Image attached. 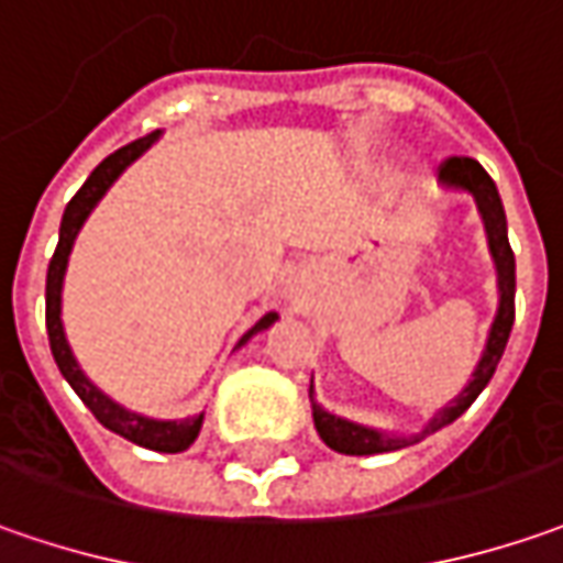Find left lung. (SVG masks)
Returning a JSON list of instances; mask_svg holds the SVG:
<instances>
[{
    "label": "left lung",
    "mask_w": 563,
    "mask_h": 563,
    "mask_svg": "<svg viewBox=\"0 0 563 563\" xmlns=\"http://www.w3.org/2000/svg\"><path fill=\"white\" fill-rule=\"evenodd\" d=\"M439 180L449 186H457V189H467L474 192L476 205H479V214H483V223H486V233H489V249H493L495 267H498V314H495L493 330H489V340H486V352L476 364L474 379L464 386V393L449 401L442 411L433 415V420L411 439L401 437H383L377 430H367V427H358L352 420H342L336 415H327L320 405H314V427H318L320 439L333 449V452H342V455H379V452H396V449H405L411 442H420L423 437L442 430L445 423H452L457 417L464 415L474 398L483 393V386L493 379L498 361L505 355V345H508V336H511L514 327V252L511 243H508V221H505V208H501V199H498V189H495L493 177L483 170V165L476 158H467V155H452L445 158L442 167H439Z\"/></svg>",
    "instance_id": "8db88e82"
}]
</instances>
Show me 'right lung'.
Returning a JSON list of instances; mask_svg holds the SVG:
<instances>
[{"mask_svg":"<svg viewBox=\"0 0 563 563\" xmlns=\"http://www.w3.org/2000/svg\"><path fill=\"white\" fill-rule=\"evenodd\" d=\"M155 140H158V133H148L143 140H133V143H126L124 148L111 152L106 162L89 174L87 184L77 189V196H74L68 202V208H65V214H62V230H58V245H55V255H52L49 262V274H46V330H49L52 358L58 364L62 377L68 379L70 389L80 396V401L96 415V420H99L102 427H108V430L118 433V437L130 439V442H136V445H143V449H152V452H170V455H174V452H184V449H189V445L196 442L199 430H202V415L186 417V420H148V417H140L133 415V411H126V408H121L118 401H111L108 396H102V393L84 377V371L77 367V361L70 355L65 330H62V280H65V267H68L74 236L80 233V227L87 221L89 211L96 208V202L106 196L108 186L114 184V180L121 177V170H124L130 162H136ZM274 320H277V314H264V318L245 333L243 340H240V345L249 342V336H255L258 330H267Z\"/></svg>","mask_w":563,"mask_h":563,"instance_id":"add662e5","label":"right lung"}]
</instances>
